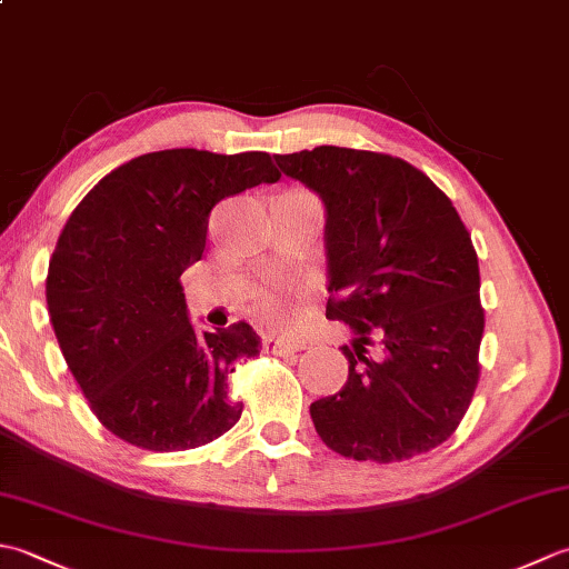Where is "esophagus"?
I'll return each mask as SVG.
<instances>
[{"label": "esophagus", "mask_w": 569, "mask_h": 569, "mask_svg": "<svg viewBox=\"0 0 569 569\" xmlns=\"http://www.w3.org/2000/svg\"><path fill=\"white\" fill-rule=\"evenodd\" d=\"M269 347L273 349L276 355H293V352H300V349H303V345L293 342V340H286V337H271Z\"/></svg>", "instance_id": "1"}]
</instances>
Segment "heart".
Masks as SVG:
<instances>
[{"label": "heart", "instance_id": "1", "mask_svg": "<svg viewBox=\"0 0 569 569\" xmlns=\"http://www.w3.org/2000/svg\"><path fill=\"white\" fill-rule=\"evenodd\" d=\"M259 310H261V316L266 318V320H271V322H281V320H286V308L278 303L276 298H261L259 300Z\"/></svg>", "mask_w": 569, "mask_h": 569}]
</instances>
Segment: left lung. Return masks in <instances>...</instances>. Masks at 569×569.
I'll return each mask as SVG.
<instances>
[{"instance_id": "left-lung-1", "label": "left lung", "mask_w": 569, "mask_h": 569, "mask_svg": "<svg viewBox=\"0 0 569 569\" xmlns=\"http://www.w3.org/2000/svg\"><path fill=\"white\" fill-rule=\"evenodd\" d=\"M325 204L328 318L349 325V377L310 406L330 450L401 462L442 445L479 381V261L450 198L386 153L273 156Z\"/></svg>"}]
</instances>
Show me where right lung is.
<instances>
[{"mask_svg": "<svg viewBox=\"0 0 569 569\" xmlns=\"http://www.w3.org/2000/svg\"><path fill=\"white\" fill-rule=\"evenodd\" d=\"M281 173L263 151L166 149L114 168L82 198L48 263L46 303L92 413L143 450H192L241 416L227 377L259 355L247 322L202 332L180 273L200 261L212 208Z\"/></svg>", "mask_w": 569, "mask_h": 569, "instance_id": "add662e5", "label": "right lung"}]
</instances>
